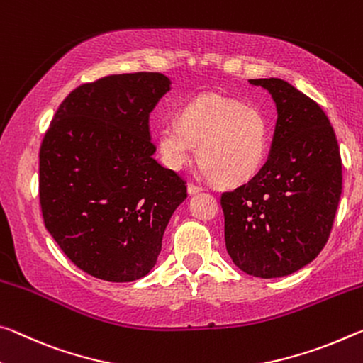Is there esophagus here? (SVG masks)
Instances as JSON below:
<instances>
[{"mask_svg": "<svg viewBox=\"0 0 363 363\" xmlns=\"http://www.w3.org/2000/svg\"><path fill=\"white\" fill-rule=\"evenodd\" d=\"M200 191H202V187L197 186V184H194V182H189L187 184V192L189 194H197Z\"/></svg>", "mask_w": 363, "mask_h": 363, "instance_id": "34e87169", "label": "esophagus"}]
</instances>
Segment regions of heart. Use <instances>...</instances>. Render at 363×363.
Returning a JSON list of instances; mask_svg holds the SVG:
<instances>
[{"label": "heart", "instance_id": "1", "mask_svg": "<svg viewBox=\"0 0 363 363\" xmlns=\"http://www.w3.org/2000/svg\"><path fill=\"white\" fill-rule=\"evenodd\" d=\"M199 145V163L221 186H239L254 177L268 152V125L255 106L208 94L182 108L177 121L157 132L160 158L181 169Z\"/></svg>", "mask_w": 363, "mask_h": 363}]
</instances>
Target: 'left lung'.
<instances>
[{
    "label": "left lung",
    "instance_id": "obj_1",
    "mask_svg": "<svg viewBox=\"0 0 363 363\" xmlns=\"http://www.w3.org/2000/svg\"><path fill=\"white\" fill-rule=\"evenodd\" d=\"M278 109L272 153L242 186L221 194L224 240L234 264L279 278L323 250L342 192V161L318 103L281 79H250Z\"/></svg>",
    "mask_w": 363,
    "mask_h": 363
}]
</instances>
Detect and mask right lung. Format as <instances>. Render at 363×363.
<instances>
[{"label": "right lung", "instance_id": "1", "mask_svg": "<svg viewBox=\"0 0 363 363\" xmlns=\"http://www.w3.org/2000/svg\"><path fill=\"white\" fill-rule=\"evenodd\" d=\"M169 84L160 72L82 84L45 132V226L69 260L99 279L128 283L150 272L169 218L187 197L186 181L152 157L148 116Z\"/></svg>", "mask_w": 363, "mask_h": 363}]
</instances>
